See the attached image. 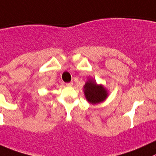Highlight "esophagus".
I'll return each instance as SVG.
<instances>
[{"mask_svg": "<svg viewBox=\"0 0 156 156\" xmlns=\"http://www.w3.org/2000/svg\"><path fill=\"white\" fill-rule=\"evenodd\" d=\"M66 87H72L73 85V82L68 83H66Z\"/></svg>", "mask_w": 156, "mask_h": 156, "instance_id": "esophagus-1", "label": "esophagus"}]
</instances>
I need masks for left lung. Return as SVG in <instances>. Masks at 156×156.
<instances>
[{"mask_svg":"<svg viewBox=\"0 0 156 156\" xmlns=\"http://www.w3.org/2000/svg\"><path fill=\"white\" fill-rule=\"evenodd\" d=\"M86 99L92 105H96L106 100L109 92L103 84L96 83V80L89 79L83 87Z\"/></svg>","mask_w":156,"mask_h":156,"instance_id":"1","label":"left lung"}]
</instances>
